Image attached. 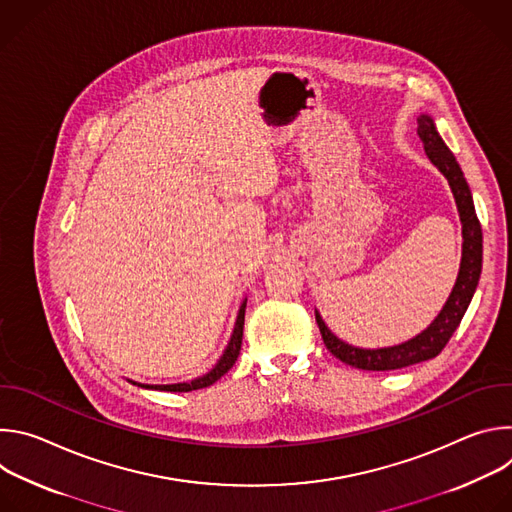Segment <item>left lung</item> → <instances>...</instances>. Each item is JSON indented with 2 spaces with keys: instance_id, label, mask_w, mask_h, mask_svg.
Segmentation results:
<instances>
[{
  "instance_id": "obj_1",
  "label": "left lung",
  "mask_w": 512,
  "mask_h": 512,
  "mask_svg": "<svg viewBox=\"0 0 512 512\" xmlns=\"http://www.w3.org/2000/svg\"><path fill=\"white\" fill-rule=\"evenodd\" d=\"M417 135L423 141V148L431 164L440 170L454 194L458 212H460V223H462V261L460 271L456 277V283L452 287V294L446 300L440 314L435 320L417 336L411 340H405L395 346L385 348H358L344 340H340L322 320L320 312L316 310V322L322 332L326 348L340 358L344 364H350L354 369L362 371H395L409 367V364L429 360L440 354L456 328L460 326L472 296L476 291L480 273H482V227L474 210V200L470 186L464 178V172L460 164L456 162L454 154L450 152L448 145L444 143L442 135L437 133L435 123L431 115L421 113L417 117Z\"/></svg>"
}]
</instances>
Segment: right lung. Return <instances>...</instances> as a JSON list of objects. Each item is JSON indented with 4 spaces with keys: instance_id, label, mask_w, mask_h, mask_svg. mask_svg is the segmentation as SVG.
<instances>
[{
    "instance_id": "1",
    "label": "right lung",
    "mask_w": 512,
    "mask_h": 512,
    "mask_svg": "<svg viewBox=\"0 0 512 512\" xmlns=\"http://www.w3.org/2000/svg\"><path fill=\"white\" fill-rule=\"evenodd\" d=\"M245 308H247V300H243L241 308H239V314H237V322H235V328H233V334H231V340L225 348V352L221 354V358L216 360L214 367L190 381V383H174V385H141V383H133L141 389H156V391H170V393H188V391H196V389H204V387H210L212 383H216L218 379H221L225 373H229L233 369V364L241 352V344H243V326H245Z\"/></svg>"
}]
</instances>
